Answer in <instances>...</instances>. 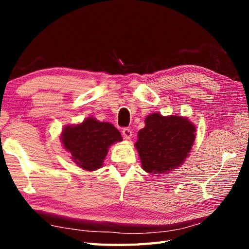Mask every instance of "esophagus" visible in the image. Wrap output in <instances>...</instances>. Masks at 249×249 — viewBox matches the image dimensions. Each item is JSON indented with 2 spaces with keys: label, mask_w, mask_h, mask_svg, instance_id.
<instances>
[{
  "label": "esophagus",
  "mask_w": 249,
  "mask_h": 249,
  "mask_svg": "<svg viewBox=\"0 0 249 249\" xmlns=\"http://www.w3.org/2000/svg\"><path fill=\"white\" fill-rule=\"evenodd\" d=\"M122 135H123L125 139H130L131 136H133V131H131L130 128H123V130H122Z\"/></svg>",
  "instance_id": "obj_1"
}]
</instances>
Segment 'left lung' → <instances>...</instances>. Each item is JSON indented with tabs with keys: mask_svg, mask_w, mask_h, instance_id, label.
<instances>
[{
	"mask_svg": "<svg viewBox=\"0 0 249 249\" xmlns=\"http://www.w3.org/2000/svg\"><path fill=\"white\" fill-rule=\"evenodd\" d=\"M135 143L142 169L161 176L181 166L196 139L195 124L184 116H162L158 112L147 115Z\"/></svg>",
	"mask_w": 249,
	"mask_h": 249,
	"instance_id": "left-lung-1",
	"label": "left lung"
}]
</instances>
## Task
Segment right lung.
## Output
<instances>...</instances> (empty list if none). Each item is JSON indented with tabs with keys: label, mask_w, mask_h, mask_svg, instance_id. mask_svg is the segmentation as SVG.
I'll list each match as a JSON object with an SVG mask.
<instances>
[{
	"label": "right lung",
	"mask_w": 249,
	"mask_h": 249,
	"mask_svg": "<svg viewBox=\"0 0 249 249\" xmlns=\"http://www.w3.org/2000/svg\"><path fill=\"white\" fill-rule=\"evenodd\" d=\"M61 140L73 162L83 170L95 171L103 166L109 147L123 138L112 124L89 116L80 124L65 126Z\"/></svg>",
	"instance_id": "1"
}]
</instances>
